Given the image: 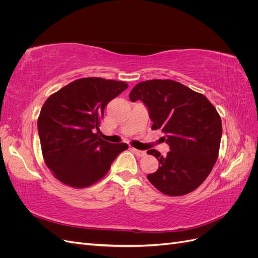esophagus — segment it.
<instances>
[{"instance_id":"esophagus-1","label":"esophagus","mask_w":258,"mask_h":258,"mask_svg":"<svg viewBox=\"0 0 258 258\" xmlns=\"http://www.w3.org/2000/svg\"><path fill=\"white\" fill-rule=\"evenodd\" d=\"M131 151L134 152L137 156H139V157H143V156L146 155V153L144 151H140V150H137V148H134V147H131Z\"/></svg>"}]
</instances>
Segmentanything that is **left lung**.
I'll list each match as a JSON object with an SVG mask.
<instances>
[{
	"instance_id": "obj_1",
	"label": "left lung",
	"mask_w": 258,
	"mask_h": 258,
	"mask_svg": "<svg viewBox=\"0 0 258 258\" xmlns=\"http://www.w3.org/2000/svg\"><path fill=\"white\" fill-rule=\"evenodd\" d=\"M141 100L170 146L166 157L156 150L147 153L158 159L159 168L147 174L156 188L168 196H183L199 187L217 160L222 120L213 104L201 93L171 80L139 83L129 95Z\"/></svg>"
}]
</instances>
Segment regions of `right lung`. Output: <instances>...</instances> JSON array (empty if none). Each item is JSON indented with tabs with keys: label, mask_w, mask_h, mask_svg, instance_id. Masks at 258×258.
Listing matches in <instances>:
<instances>
[{
	"label": "right lung",
	"mask_w": 258,
	"mask_h": 258,
	"mask_svg": "<svg viewBox=\"0 0 258 258\" xmlns=\"http://www.w3.org/2000/svg\"><path fill=\"white\" fill-rule=\"evenodd\" d=\"M120 81L87 77L54 92L37 119L43 157L61 183L84 188L102 178L126 143L113 144L100 138L104 108L126 90Z\"/></svg>",
	"instance_id": "add662e5"
}]
</instances>
